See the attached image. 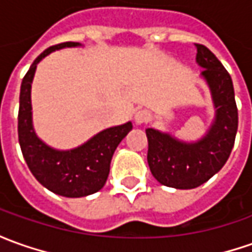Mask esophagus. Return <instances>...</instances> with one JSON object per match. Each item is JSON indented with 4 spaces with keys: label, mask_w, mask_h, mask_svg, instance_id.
<instances>
[{
    "label": "esophagus",
    "mask_w": 252,
    "mask_h": 252,
    "mask_svg": "<svg viewBox=\"0 0 252 252\" xmlns=\"http://www.w3.org/2000/svg\"><path fill=\"white\" fill-rule=\"evenodd\" d=\"M150 119H151V115L149 111L141 109V111H137L136 113H134V122H136L137 125L146 123V122H149Z\"/></svg>",
    "instance_id": "1"
}]
</instances>
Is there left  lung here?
I'll return each mask as SVG.
<instances>
[{"mask_svg":"<svg viewBox=\"0 0 252 252\" xmlns=\"http://www.w3.org/2000/svg\"><path fill=\"white\" fill-rule=\"evenodd\" d=\"M196 46V63L203 68L215 106V119L206 134L196 141H184L171 133L146 129L147 162L153 177L169 188L192 189L205 184L223 168L233 150L238 112L231 77L219 59L203 44Z\"/></svg>","mask_w":252,"mask_h":252,"instance_id":"left-lung-1","label":"left lung"}]
</instances>
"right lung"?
<instances>
[{"label": "right lung", "mask_w": 252, "mask_h": 252, "mask_svg": "<svg viewBox=\"0 0 252 252\" xmlns=\"http://www.w3.org/2000/svg\"><path fill=\"white\" fill-rule=\"evenodd\" d=\"M81 43L65 42L46 49L34 60L22 80L19 94L18 137L24 158L33 177L44 188L65 198H83L103 188L116 147L133 129L131 122L108 127L71 150H57L37 137L32 122L31 90L37 64L46 56Z\"/></svg>", "instance_id": "1"}]
</instances>
